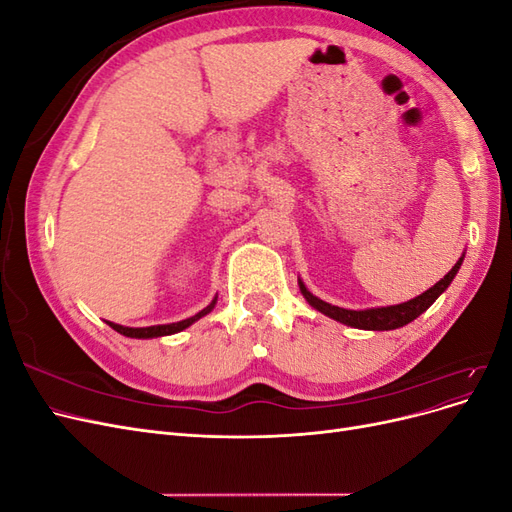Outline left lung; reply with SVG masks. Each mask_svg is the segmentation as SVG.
Segmentation results:
<instances>
[{"mask_svg": "<svg viewBox=\"0 0 512 512\" xmlns=\"http://www.w3.org/2000/svg\"><path fill=\"white\" fill-rule=\"evenodd\" d=\"M463 256H466V254H461V258L455 262V267L448 271L438 284H433L423 294H418V297H414L406 303H399V305L369 307V309H346V307H337V305H331L327 301L318 299L316 294L307 290V286L303 284L301 277H299V288H301V294L305 297V301L312 305L314 309H318L320 314L329 316V318L342 322V324H348V327H352V329L393 331V329H399V327H406L408 322H412L414 318H418L423 312H427V309L433 305V301H436L440 294L448 286H451V282L455 280V275H457L461 262H463Z\"/></svg>", "mask_w": 512, "mask_h": 512, "instance_id": "obj_1", "label": "left lung"}]
</instances>
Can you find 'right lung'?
I'll return each mask as SVG.
<instances>
[{"instance_id":"obj_1","label":"right lung","mask_w":512,"mask_h":512,"mask_svg":"<svg viewBox=\"0 0 512 512\" xmlns=\"http://www.w3.org/2000/svg\"><path fill=\"white\" fill-rule=\"evenodd\" d=\"M215 303H218V297H215L205 309H200V312L192 318H185V320H179V322H170V324H156V327H143V329H132V327H121V324H115V322H108V327L115 329L117 333L126 335V337H134V339H153V337H164V335H175L183 329L192 327V324L196 320H200L203 316H207L211 309L215 307Z\"/></svg>"}]
</instances>
